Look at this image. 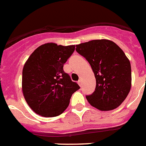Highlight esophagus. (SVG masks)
<instances>
[{"mask_svg": "<svg viewBox=\"0 0 146 146\" xmlns=\"http://www.w3.org/2000/svg\"><path fill=\"white\" fill-rule=\"evenodd\" d=\"M78 84H79V86H81V85H82V80H79L78 81Z\"/></svg>", "mask_w": 146, "mask_h": 146, "instance_id": "1", "label": "esophagus"}]
</instances>
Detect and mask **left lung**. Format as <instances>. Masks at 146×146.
Segmentation results:
<instances>
[{"label":"left lung","instance_id":"left-lung-1","mask_svg":"<svg viewBox=\"0 0 146 146\" xmlns=\"http://www.w3.org/2000/svg\"><path fill=\"white\" fill-rule=\"evenodd\" d=\"M76 51L87 60L96 80V90L86 98L103 111L118 108L131 86L129 60L117 44L108 39H97L76 45Z\"/></svg>","mask_w":146,"mask_h":146}]
</instances>
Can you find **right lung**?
<instances>
[{
    "mask_svg": "<svg viewBox=\"0 0 146 146\" xmlns=\"http://www.w3.org/2000/svg\"><path fill=\"white\" fill-rule=\"evenodd\" d=\"M74 45L47 43L37 48L24 66L22 91L30 108L38 115L53 117L68 108L72 94L80 89L63 66Z\"/></svg>",
    "mask_w": 146,
    "mask_h": 146,
    "instance_id": "obj_1",
    "label": "right lung"
}]
</instances>
